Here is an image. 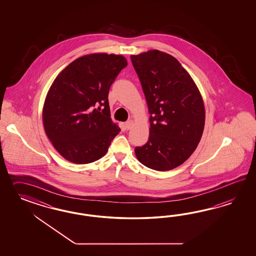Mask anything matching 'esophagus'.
<instances>
[{"label": "esophagus", "mask_w": 256, "mask_h": 256, "mask_svg": "<svg viewBox=\"0 0 256 256\" xmlns=\"http://www.w3.org/2000/svg\"><path fill=\"white\" fill-rule=\"evenodd\" d=\"M133 126V120H128L126 123V130H130L132 128V126Z\"/></svg>", "instance_id": "34e87169"}]
</instances>
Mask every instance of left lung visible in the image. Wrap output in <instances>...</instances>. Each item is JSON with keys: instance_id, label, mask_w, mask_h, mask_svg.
Wrapping results in <instances>:
<instances>
[{"instance_id": "left-lung-1", "label": "left lung", "mask_w": 256, "mask_h": 256, "mask_svg": "<svg viewBox=\"0 0 256 256\" xmlns=\"http://www.w3.org/2000/svg\"><path fill=\"white\" fill-rule=\"evenodd\" d=\"M130 59L150 114L148 142L135 148V154L150 169H174L192 156L201 140L206 118L201 94L172 55L153 50Z\"/></svg>"}]
</instances>
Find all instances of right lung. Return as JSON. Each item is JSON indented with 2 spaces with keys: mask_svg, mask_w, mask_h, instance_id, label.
Masks as SVG:
<instances>
[{
  "mask_svg": "<svg viewBox=\"0 0 256 256\" xmlns=\"http://www.w3.org/2000/svg\"><path fill=\"white\" fill-rule=\"evenodd\" d=\"M124 56L84 55L60 72L46 94L43 124L58 153L70 162L91 163L108 151L120 128L110 119L108 94Z\"/></svg>",
  "mask_w": 256,
  "mask_h": 256,
  "instance_id": "1",
  "label": "right lung"
}]
</instances>
